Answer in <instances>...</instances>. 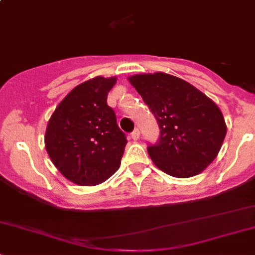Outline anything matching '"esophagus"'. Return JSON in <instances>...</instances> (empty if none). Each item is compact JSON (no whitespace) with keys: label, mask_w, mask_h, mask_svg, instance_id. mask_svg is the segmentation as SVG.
<instances>
[{"label":"esophagus","mask_w":255,"mask_h":255,"mask_svg":"<svg viewBox=\"0 0 255 255\" xmlns=\"http://www.w3.org/2000/svg\"><path fill=\"white\" fill-rule=\"evenodd\" d=\"M130 136H131V138H132L133 141L138 140V137H140V130H138V128H135V130L131 132Z\"/></svg>","instance_id":"34e87169"}]
</instances>
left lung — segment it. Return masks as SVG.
<instances>
[{
  "instance_id": "obj_1",
  "label": "left lung",
  "mask_w": 255,
  "mask_h": 255,
  "mask_svg": "<svg viewBox=\"0 0 255 255\" xmlns=\"http://www.w3.org/2000/svg\"><path fill=\"white\" fill-rule=\"evenodd\" d=\"M128 81L156 117L159 141L147 147L157 168L190 178L216 158L227 127L214 101L186 81L164 72L141 73Z\"/></svg>"
}]
</instances>
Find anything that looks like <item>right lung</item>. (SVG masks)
I'll use <instances>...</instances> for the list:
<instances>
[{"mask_svg": "<svg viewBox=\"0 0 255 255\" xmlns=\"http://www.w3.org/2000/svg\"><path fill=\"white\" fill-rule=\"evenodd\" d=\"M117 77L81 83L60 102L45 131V148L62 175L78 185H97L122 163L127 136L107 104Z\"/></svg>", "mask_w": 255, "mask_h": 255, "instance_id": "obj_1", "label": "right lung"}]
</instances>
